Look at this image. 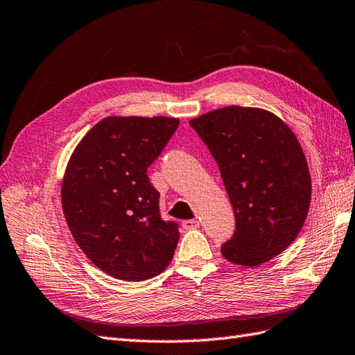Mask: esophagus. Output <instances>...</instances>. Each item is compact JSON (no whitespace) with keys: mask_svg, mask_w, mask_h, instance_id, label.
Here are the masks:
<instances>
[{"mask_svg":"<svg viewBox=\"0 0 355 355\" xmlns=\"http://www.w3.org/2000/svg\"><path fill=\"white\" fill-rule=\"evenodd\" d=\"M198 220H185L184 223H182V226H184V229H187V230H193V229H197L198 227Z\"/></svg>","mask_w":355,"mask_h":355,"instance_id":"34e87169","label":"esophagus"}]
</instances>
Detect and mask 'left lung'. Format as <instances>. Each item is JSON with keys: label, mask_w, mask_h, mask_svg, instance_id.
Instances as JSON below:
<instances>
[{"label": "left lung", "mask_w": 355, "mask_h": 355, "mask_svg": "<svg viewBox=\"0 0 355 355\" xmlns=\"http://www.w3.org/2000/svg\"><path fill=\"white\" fill-rule=\"evenodd\" d=\"M218 162L236 230L221 247L229 262L253 268L297 239L310 207L312 179L292 129L274 112L229 105L189 120Z\"/></svg>", "instance_id": "obj_1"}]
</instances>
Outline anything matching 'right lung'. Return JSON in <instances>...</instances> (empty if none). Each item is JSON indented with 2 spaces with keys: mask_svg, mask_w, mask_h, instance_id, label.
<instances>
[{
  "mask_svg": "<svg viewBox=\"0 0 355 355\" xmlns=\"http://www.w3.org/2000/svg\"><path fill=\"white\" fill-rule=\"evenodd\" d=\"M179 126L175 117L110 116L76 144L64 170L62 206L75 243L111 277L143 282L170 265L178 224L159 215L146 175Z\"/></svg>",
  "mask_w": 355,
  "mask_h": 355,
  "instance_id": "add662e5",
  "label": "right lung"
}]
</instances>
